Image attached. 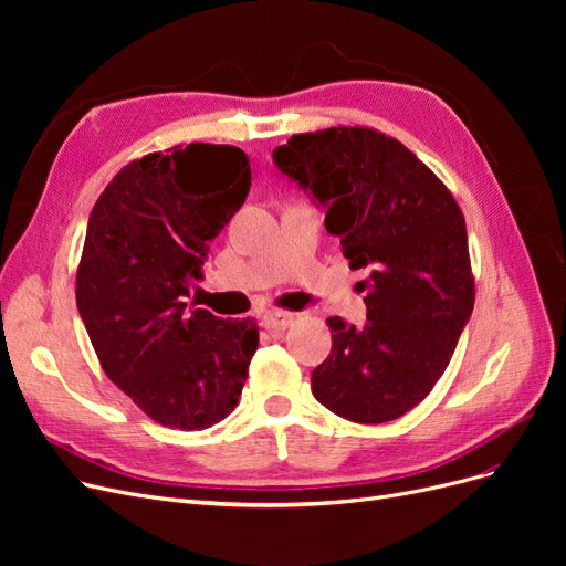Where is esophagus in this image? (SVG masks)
I'll list each match as a JSON object with an SVG mask.
<instances>
[{
	"label": "esophagus",
	"mask_w": 566,
	"mask_h": 566,
	"mask_svg": "<svg viewBox=\"0 0 566 566\" xmlns=\"http://www.w3.org/2000/svg\"><path fill=\"white\" fill-rule=\"evenodd\" d=\"M293 321H295V314L281 312V310H273V312H269V314L264 316L266 328H269L273 335H281L283 331H287L290 325H293Z\"/></svg>",
	"instance_id": "1"
}]
</instances>
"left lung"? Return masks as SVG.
<instances>
[{
    "instance_id": "left-lung-1",
    "label": "left lung",
    "mask_w": 566,
    "mask_h": 566,
    "mask_svg": "<svg viewBox=\"0 0 566 566\" xmlns=\"http://www.w3.org/2000/svg\"><path fill=\"white\" fill-rule=\"evenodd\" d=\"M273 163L323 205L349 266L368 269V321L328 318L314 397L352 422L397 420L432 391L470 321L465 217L416 153L373 127L293 134Z\"/></svg>"
}]
</instances>
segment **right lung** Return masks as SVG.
<instances>
[{
  "label": "right lung",
  "mask_w": 566,
  "mask_h": 566,
  "mask_svg": "<svg viewBox=\"0 0 566 566\" xmlns=\"http://www.w3.org/2000/svg\"><path fill=\"white\" fill-rule=\"evenodd\" d=\"M248 191L241 148L172 146L119 169L90 214L75 279L84 328L111 382L172 430L224 420L248 380L254 321L184 302Z\"/></svg>",
  "instance_id": "1"
}]
</instances>
